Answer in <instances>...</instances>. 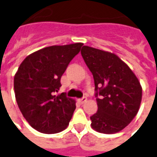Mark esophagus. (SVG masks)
Listing matches in <instances>:
<instances>
[{"label":"esophagus","instance_id":"esophagus-1","mask_svg":"<svg viewBox=\"0 0 157 157\" xmlns=\"http://www.w3.org/2000/svg\"><path fill=\"white\" fill-rule=\"evenodd\" d=\"M78 101L81 104H83V103H85L87 101V97H82V99H79Z\"/></svg>","mask_w":157,"mask_h":157}]
</instances>
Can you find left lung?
I'll return each mask as SVG.
<instances>
[{"label": "left lung", "instance_id": "left-lung-1", "mask_svg": "<svg viewBox=\"0 0 157 157\" xmlns=\"http://www.w3.org/2000/svg\"><path fill=\"white\" fill-rule=\"evenodd\" d=\"M94 80L98 111L90 117L97 132H120L137 115L142 101V87L132 70L115 54L89 46L81 51Z\"/></svg>", "mask_w": 157, "mask_h": 157}]
</instances>
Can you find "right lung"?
Here are the masks:
<instances>
[{
	"label": "right lung",
	"instance_id": "obj_1",
	"mask_svg": "<svg viewBox=\"0 0 157 157\" xmlns=\"http://www.w3.org/2000/svg\"><path fill=\"white\" fill-rule=\"evenodd\" d=\"M82 43L53 45L34 52L21 63L13 80L18 106L29 124L38 132L57 133L67 128L75 101L65 93L56 94L61 77Z\"/></svg>",
	"mask_w": 157,
	"mask_h": 157
}]
</instances>
